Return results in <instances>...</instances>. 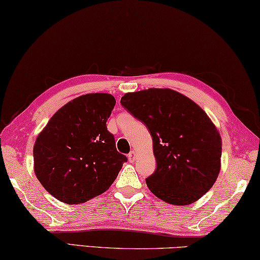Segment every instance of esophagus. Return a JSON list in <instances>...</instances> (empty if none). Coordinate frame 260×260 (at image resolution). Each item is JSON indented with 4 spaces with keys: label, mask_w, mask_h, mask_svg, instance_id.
<instances>
[{
    "label": "esophagus",
    "mask_w": 260,
    "mask_h": 260,
    "mask_svg": "<svg viewBox=\"0 0 260 260\" xmlns=\"http://www.w3.org/2000/svg\"><path fill=\"white\" fill-rule=\"evenodd\" d=\"M135 157H137V152H135L134 150H132L129 154H128V159L131 160V162H133V160L135 159Z\"/></svg>",
    "instance_id": "esophagus-1"
}]
</instances>
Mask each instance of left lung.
Returning a JSON list of instances; mask_svg holds the SVG:
<instances>
[{
	"mask_svg": "<svg viewBox=\"0 0 260 260\" xmlns=\"http://www.w3.org/2000/svg\"><path fill=\"white\" fill-rule=\"evenodd\" d=\"M120 103L151 134L157 168L146 183L156 197L189 205L211 189L221 169L222 140L199 105L175 90L156 88L125 93Z\"/></svg>",
	"mask_w": 260,
	"mask_h": 260,
	"instance_id": "1",
	"label": "left lung"
}]
</instances>
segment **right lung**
I'll return each instance as SVG.
<instances>
[{"label": "right lung", "mask_w": 260, "mask_h": 260, "mask_svg": "<svg viewBox=\"0 0 260 260\" xmlns=\"http://www.w3.org/2000/svg\"><path fill=\"white\" fill-rule=\"evenodd\" d=\"M114 105L110 93L83 94L56 111L40 132L35 174L57 200L83 204L102 194L127 162L106 127Z\"/></svg>", "instance_id": "obj_1"}]
</instances>
